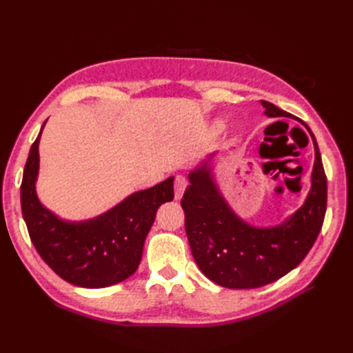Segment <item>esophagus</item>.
Masks as SVG:
<instances>
[{"mask_svg": "<svg viewBox=\"0 0 353 353\" xmlns=\"http://www.w3.org/2000/svg\"><path fill=\"white\" fill-rule=\"evenodd\" d=\"M187 185H188V181H187V178H185V176H183V175H178V176L175 178L174 188H175V199H176V200L183 197V194H184V191H185Z\"/></svg>", "mask_w": 353, "mask_h": 353, "instance_id": "34e87169", "label": "esophagus"}]
</instances>
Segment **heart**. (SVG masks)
Returning a JSON list of instances; mask_svg holds the SVG:
<instances>
[{
    "label": "heart",
    "mask_w": 353,
    "mask_h": 353,
    "mask_svg": "<svg viewBox=\"0 0 353 353\" xmlns=\"http://www.w3.org/2000/svg\"><path fill=\"white\" fill-rule=\"evenodd\" d=\"M219 126H221V125H216V128H219Z\"/></svg>",
    "instance_id": "obj_1"
}]
</instances>
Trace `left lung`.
<instances>
[{"instance_id": "8db88e82", "label": "left lung", "mask_w": 353, "mask_h": 353, "mask_svg": "<svg viewBox=\"0 0 353 353\" xmlns=\"http://www.w3.org/2000/svg\"><path fill=\"white\" fill-rule=\"evenodd\" d=\"M261 103L266 116H292L270 101ZM311 135L315 147L311 191L303 206L281 225L258 228L239 218L219 193L208 163L188 175L190 185L181 200L187 239L209 280L228 288L262 287L294 270L312 249L325 216L327 176Z\"/></svg>"}]
</instances>
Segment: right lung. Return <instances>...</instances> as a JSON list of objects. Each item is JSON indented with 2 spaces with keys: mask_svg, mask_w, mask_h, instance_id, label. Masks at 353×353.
Here are the masks:
<instances>
[{
  "mask_svg": "<svg viewBox=\"0 0 353 353\" xmlns=\"http://www.w3.org/2000/svg\"><path fill=\"white\" fill-rule=\"evenodd\" d=\"M41 132L30 147L20 185L23 219L37 252L52 271L73 285L101 288L126 280L141 262L144 240L159 206L174 200V176L137 191L97 218L63 221L41 205L35 191Z\"/></svg>",
  "mask_w": 353,
  "mask_h": 353,
  "instance_id": "obj_1",
  "label": "right lung"
}]
</instances>
